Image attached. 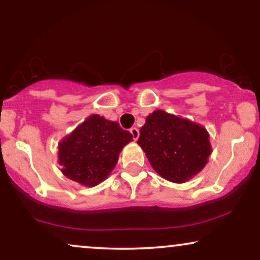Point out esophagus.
I'll list each match as a JSON object with an SVG mask.
<instances>
[{"instance_id":"esophagus-1","label":"esophagus","mask_w":260,"mask_h":260,"mask_svg":"<svg viewBox=\"0 0 260 260\" xmlns=\"http://www.w3.org/2000/svg\"><path fill=\"white\" fill-rule=\"evenodd\" d=\"M129 132H131V134H132V137H133V140H137L139 138V129L138 128H136V127H132L129 129Z\"/></svg>"}]
</instances>
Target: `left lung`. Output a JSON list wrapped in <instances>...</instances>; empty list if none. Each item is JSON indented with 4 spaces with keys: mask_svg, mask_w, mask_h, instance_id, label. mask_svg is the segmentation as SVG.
<instances>
[{
    "mask_svg": "<svg viewBox=\"0 0 260 260\" xmlns=\"http://www.w3.org/2000/svg\"><path fill=\"white\" fill-rule=\"evenodd\" d=\"M137 143L155 171L175 183L198 174L211 153L205 128L161 110L148 116Z\"/></svg>",
    "mask_w": 260,
    "mask_h": 260,
    "instance_id": "left-lung-1",
    "label": "left lung"
}]
</instances>
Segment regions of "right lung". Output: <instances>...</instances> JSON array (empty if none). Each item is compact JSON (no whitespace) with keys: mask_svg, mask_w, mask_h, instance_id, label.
<instances>
[{"mask_svg":"<svg viewBox=\"0 0 260 260\" xmlns=\"http://www.w3.org/2000/svg\"><path fill=\"white\" fill-rule=\"evenodd\" d=\"M132 140V134L117 122L92 115L58 147L62 172L84 186H96L112 171L122 148Z\"/></svg>","mask_w":260,"mask_h":260,"instance_id":"right-lung-1","label":"right lung"}]
</instances>
